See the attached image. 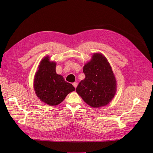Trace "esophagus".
<instances>
[{"instance_id": "1", "label": "esophagus", "mask_w": 153, "mask_h": 153, "mask_svg": "<svg viewBox=\"0 0 153 153\" xmlns=\"http://www.w3.org/2000/svg\"><path fill=\"white\" fill-rule=\"evenodd\" d=\"M73 85L75 87V88H76L77 86V82H74V83H73Z\"/></svg>"}]
</instances>
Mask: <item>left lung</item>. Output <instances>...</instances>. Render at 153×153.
<instances>
[{"mask_svg":"<svg viewBox=\"0 0 153 153\" xmlns=\"http://www.w3.org/2000/svg\"><path fill=\"white\" fill-rule=\"evenodd\" d=\"M85 78L76 88V92L87 103L99 108L110 103L116 92V80L110 63L100 54H94L83 67Z\"/></svg>","mask_w":153,"mask_h":153,"instance_id":"obj_1","label":"left lung"}]
</instances>
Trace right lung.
<instances>
[{
  "label": "right lung",
  "instance_id": "1",
  "mask_svg": "<svg viewBox=\"0 0 153 153\" xmlns=\"http://www.w3.org/2000/svg\"><path fill=\"white\" fill-rule=\"evenodd\" d=\"M56 66L55 62H50L49 57H45L40 62L34 80L37 96L42 102L51 106L59 105L70 93L75 90L71 83L57 74Z\"/></svg>",
  "mask_w": 153,
  "mask_h": 153
}]
</instances>
